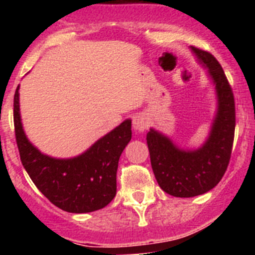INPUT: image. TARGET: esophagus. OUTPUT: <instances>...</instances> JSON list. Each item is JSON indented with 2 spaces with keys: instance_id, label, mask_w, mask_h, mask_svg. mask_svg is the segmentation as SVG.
<instances>
[{
  "instance_id": "34e87169",
  "label": "esophagus",
  "mask_w": 255,
  "mask_h": 255,
  "mask_svg": "<svg viewBox=\"0 0 255 255\" xmlns=\"http://www.w3.org/2000/svg\"><path fill=\"white\" fill-rule=\"evenodd\" d=\"M132 128L136 131H144L148 128V119L143 114H139L132 120Z\"/></svg>"
}]
</instances>
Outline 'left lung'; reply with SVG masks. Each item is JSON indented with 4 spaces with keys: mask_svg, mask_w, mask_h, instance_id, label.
Masks as SVG:
<instances>
[{
    "mask_svg": "<svg viewBox=\"0 0 255 255\" xmlns=\"http://www.w3.org/2000/svg\"><path fill=\"white\" fill-rule=\"evenodd\" d=\"M190 48L208 69L217 94V112L206 143L198 149H181L154 129L147 134L155 180L162 190L179 198L197 197L217 185L229 166L235 134V101L224 70L209 52Z\"/></svg>",
    "mask_w": 255,
    "mask_h": 255,
    "instance_id": "left-lung-1",
    "label": "left lung"
}]
</instances>
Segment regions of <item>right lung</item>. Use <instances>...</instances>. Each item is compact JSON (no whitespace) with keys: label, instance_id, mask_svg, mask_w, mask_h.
<instances>
[{"label":"right lung","instance_id":"1","mask_svg":"<svg viewBox=\"0 0 255 255\" xmlns=\"http://www.w3.org/2000/svg\"><path fill=\"white\" fill-rule=\"evenodd\" d=\"M13 125L22 166L51 203L70 213H88L114 199L119 159L131 139V120L124 121L78 157L53 158L40 153L26 138L17 87L13 96Z\"/></svg>","mask_w":255,"mask_h":255}]
</instances>
